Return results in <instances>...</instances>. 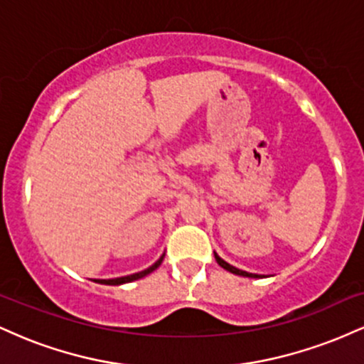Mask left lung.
<instances>
[{"label": "left lung", "mask_w": 364, "mask_h": 364, "mask_svg": "<svg viewBox=\"0 0 364 364\" xmlns=\"http://www.w3.org/2000/svg\"><path fill=\"white\" fill-rule=\"evenodd\" d=\"M215 260H217V263H219L220 267H223V269L229 270V272H232V274H236V275H243V277H258L257 274H250V272H245V270H240V269H236V267L229 265V263H228V262H224L223 258L219 257V255H215Z\"/></svg>", "instance_id": "1"}]
</instances>
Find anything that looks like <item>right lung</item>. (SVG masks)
Here are the masks:
<instances>
[{
    "label": "right lung",
    "instance_id": "add662e5",
    "mask_svg": "<svg viewBox=\"0 0 364 364\" xmlns=\"http://www.w3.org/2000/svg\"><path fill=\"white\" fill-rule=\"evenodd\" d=\"M162 260H164V255H162L161 258H159V260L154 263L152 267H149V269H145V270H141V272H139V274H133V275H124V277H116V279H101V281H95V282H99V284H109V286H118V284H127V282H132V281H136V279H141V277H145V275H149L150 272H154V270L157 269L159 265H161L162 263Z\"/></svg>",
    "mask_w": 364,
    "mask_h": 364
}]
</instances>
